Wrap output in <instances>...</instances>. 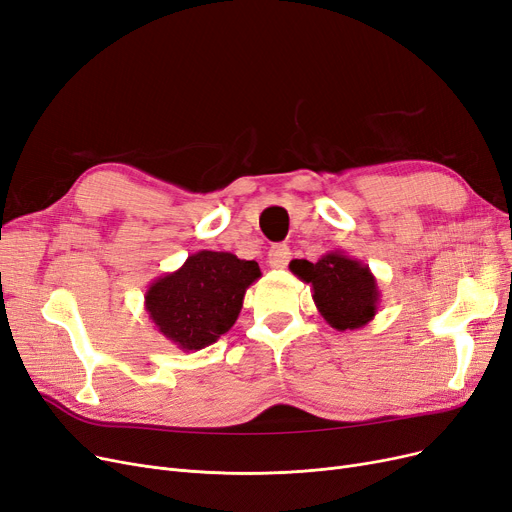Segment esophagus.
<instances>
[{"label":"esophagus","instance_id":"esophagus-1","mask_svg":"<svg viewBox=\"0 0 512 512\" xmlns=\"http://www.w3.org/2000/svg\"><path fill=\"white\" fill-rule=\"evenodd\" d=\"M288 261H291V249H288L286 244H274V247L268 253L270 268L282 270V268H286Z\"/></svg>","mask_w":512,"mask_h":512}]
</instances>
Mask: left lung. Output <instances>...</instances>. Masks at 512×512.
Here are the masks:
<instances>
[{
  "label": "left lung",
  "instance_id": "left-lung-1",
  "mask_svg": "<svg viewBox=\"0 0 512 512\" xmlns=\"http://www.w3.org/2000/svg\"><path fill=\"white\" fill-rule=\"evenodd\" d=\"M291 272L311 286L320 316L341 332L364 328L379 311L381 291L374 274L343 251H330L316 263L297 259Z\"/></svg>",
  "mask_w": 512,
  "mask_h": 512
}]
</instances>
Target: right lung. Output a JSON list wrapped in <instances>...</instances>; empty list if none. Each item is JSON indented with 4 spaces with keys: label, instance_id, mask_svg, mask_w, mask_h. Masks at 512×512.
<instances>
[{
    "label": "right lung",
    "instance_id": "add662e5",
    "mask_svg": "<svg viewBox=\"0 0 512 512\" xmlns=\"http://www.w3.org/2000/svg\"><path fill=\"white\" fill-rule=\"evenodd\" d=\"M257 278L261 270L255 261L226 251H198L180 270L148 286L144 307L169 343L182 351H198L234 326L244 293Z\"/></svg>",
    "mask_w": 512,
    "mask_h": 512
}]
</instances>
